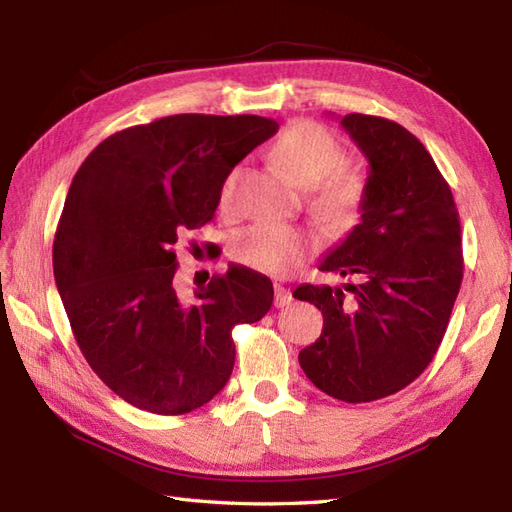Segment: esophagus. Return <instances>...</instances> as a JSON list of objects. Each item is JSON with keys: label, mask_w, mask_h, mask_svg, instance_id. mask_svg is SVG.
<instances>
[{"label": "esophagus", "mask_w": 512, "mask_h": 512, "mask_svg": "<svg viewBox=\"0 0 512 512\" xmlns=\"http://www.w3.org/2000/svg\"><path fill=\"white\" fill-rule=\"evenodd\" d=\"M290 301H292V292L288 288H284V286L275 284V306L277 308H286V306H290Z\"/></svg>", "instance_id": "1"}]
</instances>
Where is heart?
Here are the masks:
<instances>
[{
	"mask_svg": "<svg viewBox=\"0 0 512 512\" xmlns=\"http://www.w3.org/2000/svg\"><path fill=\"white\" fill-rule=\"evenodd\" d=\"M275 158L299 187L312 189L310 206L332 228L352 226L367 198V173L343 165V147L330 129L299 121L288 127L275 145ZM239 171L222 184L220 204L228 209L235 198ZM314 250V237L297 226L257 222L233 237L231 257L257 273L284 277L299 268Z\"/></svg>",
	"mask_w": 512,
	"mask_h": 512,
	"instance_id": "b5f03b06",
	"label": "heart"
}]
</instances>
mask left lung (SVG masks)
I'll use <instances>...</instances> for the list:
<instances>
[{"instance_id":"1","label":"left lung","mask_w":512,"mask_h":512,"mask_svg":"<svg viewBox=\"0 0 512 512\" xmlns=\"http://www.w3.org/2000/svg\"><path fill=\"white\" fill-rule=\"evenodd\" d=\"M341 127L369 162L367 198L361 224L319 270L356 284L292 292L323 314L299 365L328 396L372 402L413 383L438 352L462 284V237L449 184L416 136L367 114H347Z\"/></svg>"}]
</instances>
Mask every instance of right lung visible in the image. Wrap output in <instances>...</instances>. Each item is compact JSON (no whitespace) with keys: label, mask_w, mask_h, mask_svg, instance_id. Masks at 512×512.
<instances>
[{"label":"right lung","mask_w":512,"mask_h":512,"mask_svg":"<svg viewBox=\"0 0 512 512\" xmlns=\"http://www.w3.org/2000/svg\"><path fill=\"white\" fill-rule=\"evenodd\" d=\"M277 129L264 116L176 114L105 138L76 171L54 281L85 361L129 405L160 416L206 405L231 378L235 325L273 306L270 279L246 266L182 299L173 244L213 220L228 173Z\"/></svg>","instance_id":"1"}]
</instances>
